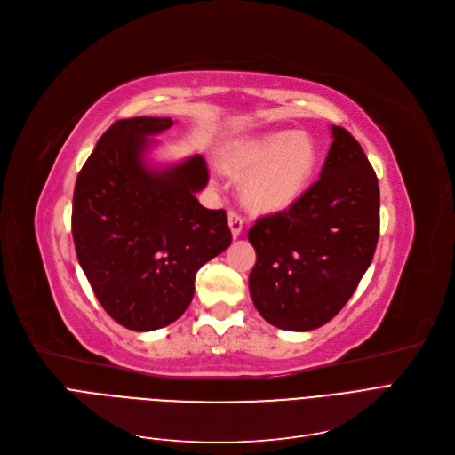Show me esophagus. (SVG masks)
I'll use <instances>...</instances> for the list:
<instances>
[{"label": "esophagus", "mask_w": 455, "mask_h": 455, "mask_svg": "<svg viewBox=\"0 0 455 455\" xmlns=\"http://www.w3.org/2000/svg\"><path fill=\"white\" fill-rule=\"evenodd\" d=\"M228 227H230L232 236L238 238L240 234H242V230H243V217H242L238 212L230 210V212H228Z\"/></svg>", "instance_id": "34e87169"}]
</instances>
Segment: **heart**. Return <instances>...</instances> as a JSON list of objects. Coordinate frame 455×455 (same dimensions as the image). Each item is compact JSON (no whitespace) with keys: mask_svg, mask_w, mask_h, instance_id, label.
I'll list each match as a JSON object with an SVG mask.
<instances>
[{"mask_svg":"<svg viewBox=\"0 0 455 455\" xmlns=\"http://www.w3.org/2000/svg\"><path fill=\"white\" fill-rule=\"evenodd\" d=\"M318 164L311 137L292 129L264 132L227 157L228 171L245 176L243 204L257 213L289 210L309 188Z\"/></svg>","mask_w":455,"mask_h":455,"instance_id":"heart-1","label":"heart"}]
</instances>
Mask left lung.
Returning <instances> with one entry per match:
<instances>
[{"label":"left lung","instance_id":"1","mask_svg":"<svg viewBox=\"0 0 455 455\" xmlns=\"http://www.w3.org/2000/svg\"><path fill=\"white\" fill-rule=\"evenodd\" d=\"M318 178L289 210L249 228L257 251L251 299L266 323L309 331L338 315L373 260L379 242V180L352 134L331 125Z\"/></svg>","mask_w":455,"mask_h":455}]
</instances>
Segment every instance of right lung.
<instances>
[{"mask_svg":"<svg viewBox=\"0 0 455 455\" xmlns=\"http://www.w3.org/2000/svg\"><path fill=\"white\" fill-rule=\"evenodd\" d=\"M171 117L114 122L78 172L73 195L76 257L99 304L134 331L159 330L183 315L195 275L230 245L225 210H208L202 156L154 168L144 156Z\"/></svg>","mask_w":455,"mask_h":455,"instance_id":"obj_1","label":"right lung"}]
</instances>
